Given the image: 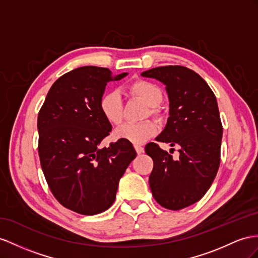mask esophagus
<instances>
[{
    "mask_svg": "<svg viewBox=\"0 0 258 258\" xmlns=\"http://www.w3.org/2000/svg\"><path fill=\"white\" fill-rule=\"evenodd\" d=\"M135 150H136V153L138 155H141V154L144 153V148L142 146H140V145H135Z\"/></svg>",
    "mask_w": 258,
    "mask_h": 258,
    "instance_id": "obj_1",
    "label": "esophagus"
}]
</instances>
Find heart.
I'll return each mask as SVG.
<instances>
[{"label": "heart", "instance_id": "b5f03b06", "mask_svg": "<svg viewBox=\"0 0 258 258\" xmlns=\"http://www.w3.org/2000/svg\"><path fill=\"white\" fill-rule=\"evenodd\" d=\"M128 91L132 96L141 99L149 105L150 114L158 115L156 107L162 102L163 95L157 85L138 79L128 86ZM99 110L109 123L114 125L120 124L123 117V103L118 92L109 91L103 94L99 101ZM157 131V124L148 120L141 123H125L115 131L114 135L118 140L126 141L134 145H141L154 136Z\"/></svg>", "mask_w": 258, "mask_h": 258}]
</instances>
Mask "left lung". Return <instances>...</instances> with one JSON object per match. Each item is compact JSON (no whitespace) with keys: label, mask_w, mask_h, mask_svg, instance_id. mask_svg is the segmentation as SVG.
Instances as JSON below:
<instances>
[{"label":"left lung","mask_w":258,"mask_h":258,"mask_svg":"<svg viewBox=\"0 0 258 258\" xmlns=\"http://www.w3.org/2000/svg\"><path fill=\"white\" fill-rule=\"evenodd\" d=\"M141 75L162 83L169 98L166 127L156 141L180 146L174 160L157 144L146 145L154 160L151 193L164 208H185L206 194L219 169L222 124L217 99L208 84L184 66H160Z\"/></svg>","instance_id":"1"}]
</instances>
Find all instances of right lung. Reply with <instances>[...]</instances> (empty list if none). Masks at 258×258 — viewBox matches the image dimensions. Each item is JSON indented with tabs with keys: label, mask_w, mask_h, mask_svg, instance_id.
Wrapping results in <instances>:
<instances>
[{
	"label": "right lung",
	"mask_w": 258,
	"mask_h": 258,
	"mask_svg": "<svg viewBox=\"0 0 258 258\" xmlns=\"http://www.w3.org/2000/svg\"><path fill=\"white\" fill-rule=\"evenodd\" d=\"M112 75L109 69L83 66L52 85L38 115L39 157L54 197L81 215H97L114 203L118 182L136 151L118 140L109 147L99 145L112 130L99 101Z\"/></svg>",
	"instance_id": "obj_1"
}]
</instances>
